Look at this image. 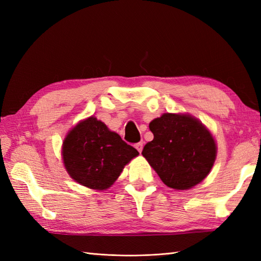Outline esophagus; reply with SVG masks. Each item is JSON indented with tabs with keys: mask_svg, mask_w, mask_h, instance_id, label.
I'll list each match as a JSON object with an SVG mask.
<instances>
[{
	"mask_svg": "<svg viewBox=\"0 0 261 261\" xmlns=\"http://www.w3.org/2000/svg\"><path fill=\"white\" fill-rule=\"evenodd\" d=\"M135 147L137 148V150H138V151L141 152V151H142V148H143V141H140V142L136 143Z\"/></svg>",
	"mask_w": 261,
	"mask_h": 261,
	"instance_id": "obj_1",
	"label": "esophagus"
}]
</instances>
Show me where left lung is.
Wrapping results in <instances>:
<instances>
[{"label":"left lung","mask_w":261,"mask_h":261,"mask_svg":"<svg viewBox=\"0 0 261 261\" xmlns=\"http://www.w3.org/2000/svg\"><path fill=\"white\" fill-rule=\"evenodd\" d=\"M152 141L143 147L142 156L167 185L188 190L201 182L212 169L216 146L212 135L187 114L165 113L149 124Z\"/></svg>","instance_id":"1"}]
</instances>
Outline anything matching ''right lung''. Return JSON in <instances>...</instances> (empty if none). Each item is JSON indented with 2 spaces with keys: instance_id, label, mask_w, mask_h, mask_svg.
<instances>
[{
  "instance_id": "obj_1",
  "label": "right lung",
  "mask_w": 261,
  "mask_h": 261,
  "mask_svg": "<svg viewBox=\"0 0 261 261\" xmlns=\"http://www.w3.org/2000/svg\"><path fill=\"white\" fill-rule=\"evenodd\" d=\"M139 152L103 122L91 116L80 122L63 145L65 167L71 178L93 190H107Z\"/></svg>"
}]
</instances>
